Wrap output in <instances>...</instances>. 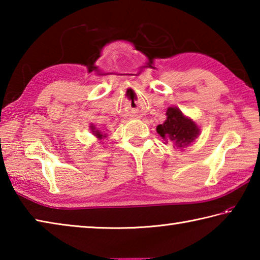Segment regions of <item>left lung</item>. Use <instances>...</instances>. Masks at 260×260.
<instances>
[{
  "label": "left lung",
  "instance_id": "1",
  "mask_svg": "<svg viewBox=\"0 0 260 260\" xmlns=\"http://www.w3.org/2000/svg\"><path fill=\"white\" fill-rule=\"evenodd\" d=\"M157 133L165 143H173L177 148L187 147L200 135L195 121L184 116L180 109L170 107L166 110V120L157 126Z\"/></svg>",
  "mask_w": 260,
  "mask_h": 260
}]
</instances>
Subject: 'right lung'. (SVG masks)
<instances>
[{"instance_id":"right-lung-1","label":"right lung","mask_w":260,"mask_h":260,"mask_svg":"<svg viewBox=\"0 0 260 260\" xmlns=\"http://www.w3.org/2000/svg\"><path fill=\"white\" fill-rule=\"evenodd\" d=\"M90 129H91V132H93V134L96 136V138H98V139H100V140H102L103 138H107V136H105V134H103L102 133V132H100L99 129H96V127L93 125V124H91L90 126Z\"/></svg>"}]
</instances>
